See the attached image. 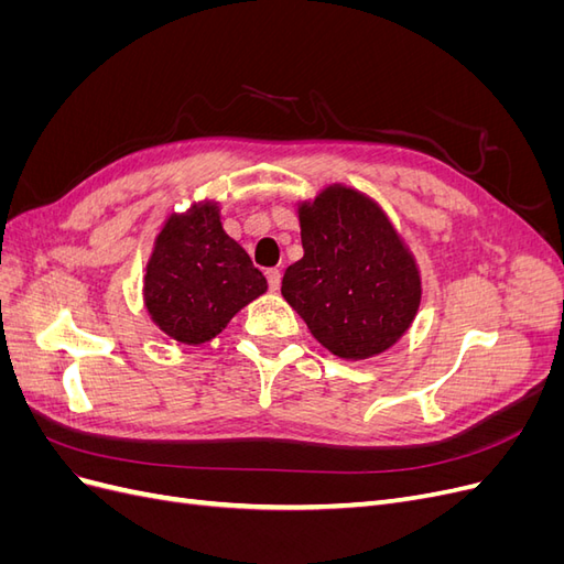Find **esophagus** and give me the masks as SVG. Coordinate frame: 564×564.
I'll return each mask as SVG.
<instances>
[{
    "instance_id": "34e87169",
    "label": "esophagus",
    "mask_w": 564,
    "mask_h": 564,
    "mask_svg": "<svg viewBox=\"0 0 564 564\" xmlns=\"http://www.w3.org/2000/svg\"><path fill=\"white\" fill-rule=\"evenodd\" d=\"M265 280H268V286L275 292V289H280V280H282V272L278 268H268L265 270Z\"/></svg>"
}]
</instances>
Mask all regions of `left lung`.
<instances>
[{
  "label": "left lung",
  "instance_id": "1",
  "mask_svg": "<svg viewBox=\"0 0 564 564\" xmlns=\"http://www.w3.org/2000/svg\"><path fill=\"white\" fill-rule=\"evenodd\" d=\"M303 259L289 265L282 296L340 360H369L412 327L421 272L386 212L348 185L299 202Z\"/></svg>",
  "mask_w": 564,
  "mask_h": 564
}]
</instances>
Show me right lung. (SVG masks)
Wrapping results in <instances>:
<instances>
[{
  "mask_svg": "<svg viewBox=\"0 0 564 564\" xmlns=\"http://www.w3.org/2000/svg\"><path fill=\"white\" fill-rule=\"evenodd\" d=\"M268 282L220 224L218 202L204 199L169 214L143 275L150 319L185 346L207 344Z\"/></svg>",
  "mask_w": 564,
  "mask_h": 564,
  "instance_id": "right-lung-1",
  "label": "right lung"
}]
</instances>
